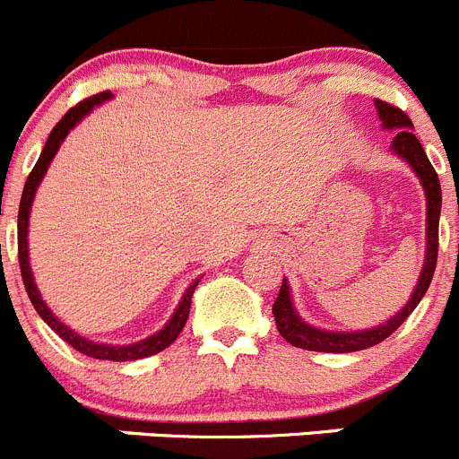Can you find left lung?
<instances>
[{"instance_id": "8db88e82", "label": "left lung", "mask_w": 459, "mask_h": 459, "mask_svg": "<svg viewBox=\"0 0 459 459\" xmlns=\"http://www.w3.org/2000/svg\"><path fill=\"white\" fill-rule=\"evenodd\" d=\"M377 116L385 123L386 129H398L396 138L392 143V150L396 154H401L414 172L421 179L423 188H426V202H428V247H426V264H423V273L419 277V284H416L414 293H411L410 302L403 307L401 312L386 321L385 325H377L373 330H361V332H325L316 330V327L307 325L296 312H293L291 305V293H289L287 280L281 281L280 293H277L275 302H273V316H275L277 330L280 334L287 339L291 346L305 348V351H316V352H355L364 351V348H371L376 343L385 342L386 336L394 334L398 327L405 323V318L410 316L416 309V305L421 302V298L426 296L428 287H430L432 275H435L437 266V252H439V212H441V186L439 178H437L435 168L428 161L426 152H423V145L419 143V138L411 132V120L407 117V113L403 108L394 107L389 102H382L376 100Z\"/></svg>"}]
</instances>
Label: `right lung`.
Segmentation results:
<instances>
[{"label": "right lung", "mask_w": 459, "mask_h": 459, "mask_svg": "<svg viewBox=\"0 0 459 459\" xmlns=\"http://www.w3.org/2000/svg\"><path fill=\"white\" fill-rule=\"evenodd\" d=\"M108 95H111V92L104 91V92H98V95H92V98L82 100L79 104H74V107L70 108V111H67L61 120H58L56 127L52 129V134H49L48 143H45V147H43V154H40V159L36 161L33 170L29 172L27 184H24V191H22V200H20L18 259H20V273H22V281H24V289H27L29 300H31V305L36 307V312L40 314V318H43V321L48 323V325L52 327L58 336H61L63 342L70 343L74 351L83 352V355L95 357V359L129 361V359H141V357L157 355V352L166 351V348L170 346L175 339H178L179 332L184 330V325H186V321H188V312H191V298H193V291H195V287H197V281H193L191 287H188V291L184 293L182 302H179L178 312L172 314V318L166 323V327H163L161 332H157V334L150 336V339H145V342L132 343V346H107V343L88 342V339L79 336L77 332H73L67 325H63V323L58 321L52 312H49V307L43 302V298H40V293H38V289H36V281H33L31 268H29V252H27L29 209H31V202H33V195H36L38 184H40L43 175L48 172V166L52 163L54 154H56L58 145H61L63 138L67 136V132H70V129H73L74 125H77L92 107H98V104H102L104 100H108Z\"/></svg>", "instance_id": "obj_1"}]
</instances>
